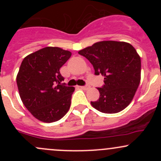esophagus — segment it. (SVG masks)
Wrapping results in <instances>:
<instances>
[{
    "label": "esophagus",
    "mask_w": 161,
    "mask_h": 161,
    "mask_svg": "<svg viewBox=\"0 0 161 161\" xmlns=\"http://www.w3.org/2000/svg\"><path fill=\"white\" fill-rule=\"evenodd\" d=\"M80 88L82 89V90H87L90 88V86L87 85V86H80Z\"/></svg>",
    "instance_id": "34e87169"
}]
</instances>
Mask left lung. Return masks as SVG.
Instances as JSON below:
<instances>
[{
  "label": "left lung",
  "mask_w": 161,
  "mask_h": 161,
  "mask_svg": "<svg viewBox=\"0 0 161 161\" xmlns=\"http://www.w3.org/2000/svg\"><path fill=\"white\" fill-rule=\"evenodd\" d=\"M90 61L95 75L104 76V85L97 88L100 98L91 102L97 111L115 114L127 108L141 79V59L129 43L106 40L79 50Z\"/></svg>",
  "instance_id": "obj_1"
}]
</instances>
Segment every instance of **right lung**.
I'll return each mask as SVG.
<instances>
[{
    "instance_id": "add662e5",
    "label": "right lung",
    "mask_w": 161,
    "mask_h": 161,
    "mask_svg": "<svg viewBox=\"0 0 161 161\" xmlns=\"http://www.w3.org/2000/svg\"><path fill=\"white\" fill-rule=\"evenodd\" d=\"M71 53L47 47L25 57L16 77L22 103L36 119L54 122L62 118L71 106L74 87L66 86L60 69Z\"/></svg>"
}]
</instances>
